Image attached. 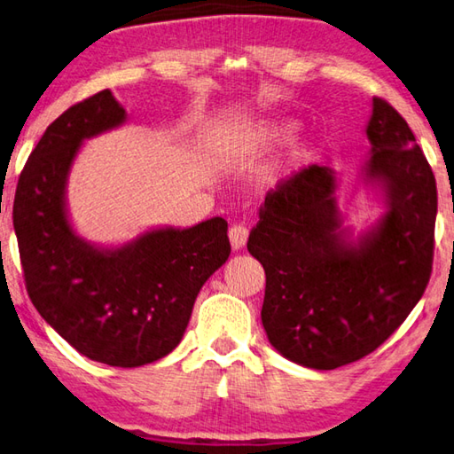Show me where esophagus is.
I'll return each mask as SVG.
<instances>
[{"label": "esophagus", "mask_w": 454, "mask_h": 454, "mask_svg": "<svg viewBox=\"0 0 454 454\" xmlns=\"http://www.w3.org/2000/svg\"><path fill=\"white\" fill-rule=\"evenodd\" d=\"M230 244H232L234 250H240L246 246V242H248V228H246L244 224H232L230 226Z\"/></svg>", "instance_id": "34e87169"}]
</instances>
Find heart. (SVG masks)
Segmentation results:
<instances>
[{"mask_svg": "<svg viewBox=\"0 0 454 454\" xmlns=\"http://www.w3.org/2000/svg\"><path fill=\"white\" fill-rule=\"evenodd\" d=\"M295 130V122L294 121H286V119H274L268 122H262L260 127L252 129L248 135H246V145L248 146H271L278 143H284L292 137ZM306 151V146L301 143L294 146V154L300 156Z\"/></svg>", "mask_w": 454, "mask_h": 454, "instance_id": "b5f03b06", "label": "heart"}]
</instances>
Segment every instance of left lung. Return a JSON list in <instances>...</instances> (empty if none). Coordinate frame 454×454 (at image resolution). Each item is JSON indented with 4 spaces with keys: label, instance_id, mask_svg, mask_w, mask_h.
Returning <instances> with one entry per match:
<instances>
[{
    "label": "left lung",
    "instance_id": "obj_1",
    "mask_svg": "<svg viewBox=\"0 0 454 454\" xmlns=\"http://www.w3.org/2000/svg\"><path fill=\"white\" fill-rule=\"evenodd\" d=\"M365 175L389 210L359 244L345 240L335 176L303 168L268 192L248 252L266 271L262 324L284 357L335 369L373 353L417 306L433 271L436 183L407 121L373 97Z\"/></svg>",
    "mask_w": 454,
    "mask_h": 454
}]
</instances>
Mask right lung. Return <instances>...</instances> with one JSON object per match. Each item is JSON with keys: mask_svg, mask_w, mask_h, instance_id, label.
Instances as JSON below:
<instances>
[{"mask_svg": "<svg viewBox=\"0 0 454 454\" xmlns=\"http://www.w3.org/2000/svg\"><path fill=\"white\" fill-rule=\"evenodd\" d=\"M125 122L109 89L69 106L47 127L23 167L13 228L31 303L81 356L141 367L176 348L194 300L228 260V222L146 232L117 250L75 236L65 214V183L83 138Z\"/></svg>", "mask_w": 454, "mask_h": 454, "instance_id": "add662e5", "label": "right lung"}]
</instances>
